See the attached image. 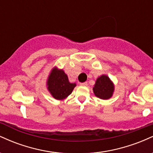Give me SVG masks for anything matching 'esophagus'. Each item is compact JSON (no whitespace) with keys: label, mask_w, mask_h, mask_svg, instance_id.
Returning <instances> with one entry per match:
<instances>
[{"label":"esophagus","mask_w":153,"mask_h":153,"mask_svg":"<svg viewBox=\"0 0 153 153\" xmlns=\"http://www.w3.org/2000/svg\"><path fill=\"white\" fill-rule=\"evenodd\" d=\"M80 85H81V86H86L88 85V82H80Z\"/></svg>","instance_id":"obj_1"}]
</instances>
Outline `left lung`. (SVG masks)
Segmentation results:
<instances>
[{
  "instance_id": "left-lung-1",
  "label": "left lung",
  "mask_w": 153,
  "mask_h": 153,
  "mask_svg": "<svg viewBox=\"0 0 153 153\" xmlns=\"http://www.w3.org/2000/svg\"><path fill=\"white\" fill-rule=\"evenodd\" d=\"M93 91L96 97L103 100L109 99L114 92V84L109 77L101 75L96 79Z\"/></svg>"
}]
</instances>
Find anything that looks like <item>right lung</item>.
I'll return each instance as SVG.
<instances>
[{"instance_id":"obj_1","label":"right lung","mask_w":153,"mask_h":153,"mask_svg":"<svg viewBox=\"0 0 153 153\" xmlns=\"http://www.w3.org/2000/svg\"><path fill=\"white\" fill-rule=\"evenodd\" d=\"M47 88L54 99L62 101L71 94L76 83L69 81L68 75L62 69L54 66L50 71L47 82Z\"/></svg>"}]
</instances>
